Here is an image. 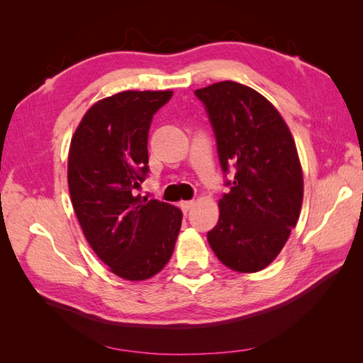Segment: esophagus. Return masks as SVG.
<instances>
[{"mask_svg": "<svg viewBox=\"0 0 363 363\" xmlns=\"http://www.w3.org/2000/svg\"><path fill=\"white\" fill-rule=\"evenodd\" d=\"M194 204H195V201H182L179 206H181V209H182V212H189L191 207H194Z\"/></svg>", "mask_w": 363, "mask_h": 363, "instance_id": "34e87169", "label": "esophagus"}]
</instances>
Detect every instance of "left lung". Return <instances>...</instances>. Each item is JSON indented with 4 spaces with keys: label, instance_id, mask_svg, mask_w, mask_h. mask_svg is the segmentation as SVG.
Returning <instances> with one entry per match:
<instances>
[{
    "label": "left lung",
    "instance_id": "obj_1",
    "mask_svg": "<svg viewBox=\"0 0 363 363\" xmlns=\"http://www.w3.org/2000/svg\"><path fill=\"white\" fill-rule=\"evenodd\" d=\"M217 140L225 176L234 179L220 199L211 248L234 272L256 273L276 259L296 226L303 172L290 129L273 104L233 81L195 90Z\"/></svg>",
    "mask_w": 363,
    "mask_h": 363
}]
</instances>
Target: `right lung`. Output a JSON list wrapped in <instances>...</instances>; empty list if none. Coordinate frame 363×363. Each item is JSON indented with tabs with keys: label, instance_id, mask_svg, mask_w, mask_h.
I'll list each match as a JSON object with an SVG mask.
<instances>
[{
	"label": "right lung",
	"instance_id": "right-lung-1",
	"mask_svg": "<svg viewBox=\"0 0 363 363\" xmlns=\"http://www.w3.org/2000/svg\"><path fill=\"white\" fill-rule=\"evenodd\" d=\"M173 91H121L91 106L68 156L73 209L91 250L112 273L143 281L167 265L182 212L134 196L148 176V133Z\"/></svg>",
	"mask_w": 363,
	"mask_h": 363
}]
</instances>
